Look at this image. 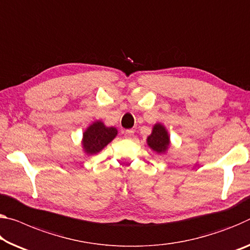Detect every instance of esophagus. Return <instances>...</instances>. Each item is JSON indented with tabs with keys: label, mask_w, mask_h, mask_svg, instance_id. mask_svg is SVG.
I'll list each match as a JSON object with an SVG mask.
<instances>
[{
	"label": "esophagus",
	"mask_w": 250,
	"mask_h": 250,
	"mask_svg": "<svg viewBox=\"0 0 250 250\" xmlns=\"http://www.w3.org/2000/svg\"><path fill=\"white\" fill-rule=\"evenodd\" d=\"M134 134V131L133 130H125V138H128V139H130V138H132Z\"/></svg>",
	"instance_id": "obj_1"
}]
</instances>
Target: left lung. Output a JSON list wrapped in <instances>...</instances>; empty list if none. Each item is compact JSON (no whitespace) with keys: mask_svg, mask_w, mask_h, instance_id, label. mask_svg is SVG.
Instances as JSON below:
<instances>
[{"mask_svg":"<svg viewBox=\"0 0 250 250\" xmlns=\"http://www.w3.org/2000/svg\"><path fill=\"white\" fill-rule=\"evenodd\" d=\"M146 145L154 152L165 154L170 146V136L166 126L161 124H156L152 126L151 134L146 138Z\"/></svg>","mask_w":250,"mask_h":250,"instance_id":"1","label":"left lung"}]
</instances>
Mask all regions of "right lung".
<instances>
[{"mask_svg": "<svg viewBox=\"0 0 250 250\" xmlns=\"http://www.w3.org/2000/svg\"><path fill=\"white\" fill-rule=\"evenodd\" d=\"M118 130L114 126H106L104 122L97 120L91 124L82 137V149L85 154L93 156L100 152L117 137Z\"/></svg>", "mask_w": 250, "mask_h": 250, "instance_id": "obj_1", "label": "right lung"}]
</instances>
